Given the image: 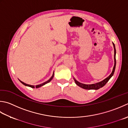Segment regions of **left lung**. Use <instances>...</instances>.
I'll list each match as a JSON object with an SVG mask.
<instances>
[{"mask_svg": "<svg viewBox=\"0 0 128 128\" xmlns=\"http://www.w3.org/2000/svg\"><path fill=\"white\" fill-rule=\"evenodd\" d=\"M112 44H113L114 49V66L113 67V69H112V73L109 75V76H108L106 78L104 79L103 80H102V81L98 82H96V83L92 84H85L81 83V82H80L78 81H77L74 78V80L75 81V82H76L77 86H80V88H83L84 89L98 90V89L100 88H102V86H104L106 84V82L109 80V79L111 78L112 76H113L114 72H115V69H116V46H115V45L113 42H112Z\"/></svg>", "mask_w": 128, "mask_h": 128, "instance_id": "8db88e82", "label": "left lung"}]
</instances>
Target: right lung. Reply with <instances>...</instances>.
<instances>
[{
	"label": "right lung",
	"mask_w": 128,
	"mask_h": 128,
	"mask_svg": "<svg viewBox=\"0 0 128 128\" xmlns=\"http://www.w3.org/2000/svg\"><path fill=\"white\" fill-rule=\"evenodd\" d=\"M54 73L53 72V74H52V77L50 78V79L48 80H47L46 82H43V83H42V84H39V85H37V86H32V85H29V84H26V83H25V82H22L21 80H19V81L22 84H24V86H29V87H30V88H40V87H41V86H44L45 84H47V83H48V82H50V81L52 80V78H53V77H54Z\"/></svg>",
	"instance_id": "obj_1"
}]
</instances>
